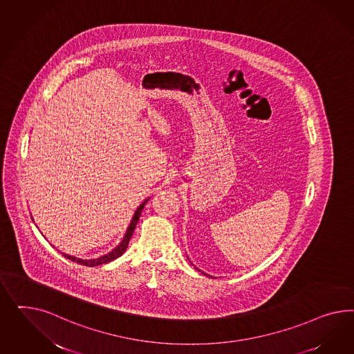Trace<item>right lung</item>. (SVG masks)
I'll use <instances>...</instances> for the list:
<instances>
[{
    "label": "right lung",
    "mask_w": 354,
    "mask_h": 354,
    "mask_svg": "<svg viewBox=\"0 0 354 354\" xmlns=\"http://www.w3.org/2000/svg\"><path fill=\"white\" fill-rule=\"evenodd\" d=\"M147 201H148V200H147ZM147 201H145V203H147ZM145 203H142V204L140 205L139 209L136 210V213H135L133 218H132V221H131V225H129V228H127V232H126L124 239L122 240V243H120L118 247L115 248V249H113L110 253H107V254L102 256V257L96 258V259H89V261H86V259H80V258L73 257V256H67V254H64V257L68 258V259H71V261H74L76 263L86 265V266H91V268H93V266H98V265H102V263H107V262H110V261H113V259H115V258L120 257V256L123 254V252H124V250L127 249V247H129V239H131V236L133 234L135 227L138 225V221H139L140 215H141V212H142V207H144Z\"/></svg>",
    "instance_id": "1"
}]
</instances>
